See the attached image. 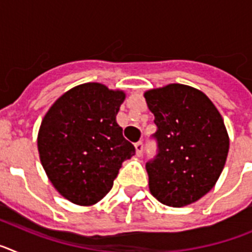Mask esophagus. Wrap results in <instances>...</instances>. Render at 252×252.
<instances>
[{"mask_svg": "<svg viewBox=\"0 0 252 252\" xmlns=\"http://www.w3.org/2000/svg\"><path fill=\"white\" fill-rule=\"evenodd\" d=\"M135 148H136V154L140 157V155H141V153H142V149H144V142L137 141L136 144H135Z\"/></svg>", "mask_w": 252, "mask_h": 252, "instance_id": "34e87169", "label": "esophagus"}]
</instances>
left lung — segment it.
Masks as SVG:
<instances>
[{
	"label": "left lung",
	"mask_w": 252,
	"mask_h": 252,
	"mask_svg": "<svg viewBox=\"0 0 252 252\" xmlns=\"http://www.w3.org/2000/svg\"><path fill=\"white\" fill-rule=\"evenodd\" d=\"M155 116L157 155L146 162L149 188L160 203L183 207L213 188L230 141L223 120L201 91L169 84L145 93Z\"/></svg>",
	"instance_id": "left-lung-1"
}]
</instances>
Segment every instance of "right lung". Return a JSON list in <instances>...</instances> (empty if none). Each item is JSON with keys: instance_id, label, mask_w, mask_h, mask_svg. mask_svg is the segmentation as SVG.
<instances>
[{"instance_id": "1", "label": "right lung", "mask_w": 252, "mask_h": 252, "mask_svg": "<svg viewBox=\"0 0 252 252\" xmlns=\"http://www.w3.org/2000/svg\"><path fill=\"white\" fill-rule=\"evenodd\" d=\"M121 91L86 83L64 93L44 117L37 136L49 179L68 201L97 203L110 192L122 162L135 155L116 115Z\"/></svg>"}]
</instances>
